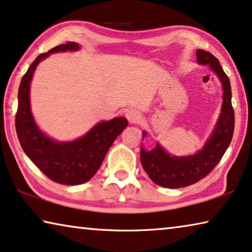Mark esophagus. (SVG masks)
Returning <instances> with one entry per match:
<instances>
[{
	"label": "esophagus",
	"instance_id": "obj_1",
	"mask_svg": "<svg viewBox=\"0 0 252 252\" xmlns=\"http://www.w3.org/2000/svg\"><path fill=\"white\" fill-rule=\"evenodd\" d=\"M126 117L127 120H129L130 123H138L141 119V113L138 110L131 109L126 112Z\"/></svg>",
	"mask_w": 252,
	"mask_h": 252
}]
</instances>
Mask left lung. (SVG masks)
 <instances>
[{
  "instance_id": "8db88e82",
  "label": "left lung",
  "mask_w": 252,
  "mask_h": 252,
  "mask_svg": "<svg viewBox=\"0 0 252 252\" xmlns=\"http://www.w3.org/2000/svg\"><path fill=\"white\" fill-rule=\"evenodd\" d=\"M197 63L209 65L222 83L223 103L217 126L209 140L197 154L187 157H175L167 154L158 145L148 151L141 147L140 160L151 181L167 189H181L201 181L218 165L232 140L234 130V111L231 103L230 79L220 62L212 54L197 49ZM147 132H142L146 137Z\"/></svg>"
}]
</instances>
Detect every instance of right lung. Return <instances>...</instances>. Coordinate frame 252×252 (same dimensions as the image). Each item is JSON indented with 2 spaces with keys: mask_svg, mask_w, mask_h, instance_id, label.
Segmentation results:
<instances>
[{
  "mask_svg": "<svg viewBox=\"0 0 252 252\" xmlns=\"http://www.w3.org/2000/svg\"><path fill=\"white\" fill-rule=\"evenodd\" d=\"M76 42H67L39 55L19 86L15 129L23 151L48 178L63 185H78L94 176L118 135L127 126L126 118L103 121L75 141L57 142L39 130L30 109V83L42 59L53 53L78 50Z\"/></svg>",
  "mask_w": 252,
  "mask_h": 252,
  "instance_id": "obj_1",
  "label": "right lung"
}]
</instances>
